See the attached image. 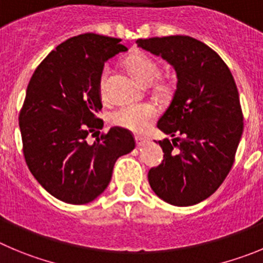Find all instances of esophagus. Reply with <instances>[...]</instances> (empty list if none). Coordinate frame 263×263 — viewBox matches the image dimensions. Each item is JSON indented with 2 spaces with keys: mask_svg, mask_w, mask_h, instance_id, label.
Returning a JSON list of instances; mask_svg holds the SVG:
<instances>
[{
  "mask_svg": "<svg viewBox=\"0 0 263 263\" xmlns=\"http://www.w3.org/2000/svg\"><path fill=\"white\" fill-rule=\"evenodd\" d=\"M135 140H136L137 146H144L149 141L146 137H141V136H136V137H135Z\"/></svg>",
  "mask_w": 263,
  "mask_h": 263,
  "instance_id": "1",
  "label": "esophagus"
}]
</instances>
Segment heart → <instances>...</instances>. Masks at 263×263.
Instances as JSON below:
<instances>
[{
	"label": "heart",
	"instance_id": "obj_1",
	"mask_svg": "<svg viewBox=\"0 0 263 263\" xmlns=\"http://www.w3.org/2000/svg\"><path fill=\"white\" fill-rule=\"evenodd\" d=\"M126 66L132 75L136 78L137 82L143 85H151L156 82V79L159 76V67L154 60H152L149 55L144 53L131 54L126 58ZM110 67L104 66L100 75V92L101 95H105L106 90L107 79H109ZM157 89L161 93H167L170 90V84L168 83H159L157 85ZM157 117V107L151 102H139V104H128L124 106H120L119 109L115 110L110 117L111 123L118 127L126 128L132 132H144L154 118Z\"/></svg>",
	"mask_w": 263,
	"mask_h": 263
}]
</instances>
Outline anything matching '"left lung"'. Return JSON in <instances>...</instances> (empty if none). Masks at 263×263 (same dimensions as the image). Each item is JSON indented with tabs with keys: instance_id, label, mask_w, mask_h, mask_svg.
Returning a JSON list of instances; mask_svg holds the SVG:
<instances>
[{
	"instance_id": "1",
	"label": "left lung",
	"mask_w": 263,
	"mask_h": 263,
	"mask_svg": "<svg viewBox=\"0 0 263 263\" xmlns=\"http://www.w3.org/2000/svg\"><path fill=\"white\" fill-rule=\"evenodd\" d=\"M136 44L170 63L178 79L157 123L173 139L158 141L165 154L161 165L149 170V184L165 202L196 205L219 188L234 165L244 127L236 83L222 58L190 36Z\"/></svg>"
}]
</instances>
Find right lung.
Masks as SVG:
<instances>
[{
    "label": "right lung",
    "mask_w": 263,
    "mask_h": 263,
    "mask_svg": "<svg viewBox=\"0 0 263 263\" xmlns=\"http://www.w3.org/2000/svg\"><path fill=\"white\" fill-rule=\"evenodd\" d=\"M127 50L120 39L75 36L51 50L29 80L19 114L24 158L41 187L63 202L83 205L97 198L117 159L135 149L131 132L120 127L87 143L88 135L104 127L97 114L105 62Z\"/></svg>",
    "instance_id": "right-lung-1"
}]
</instances>
